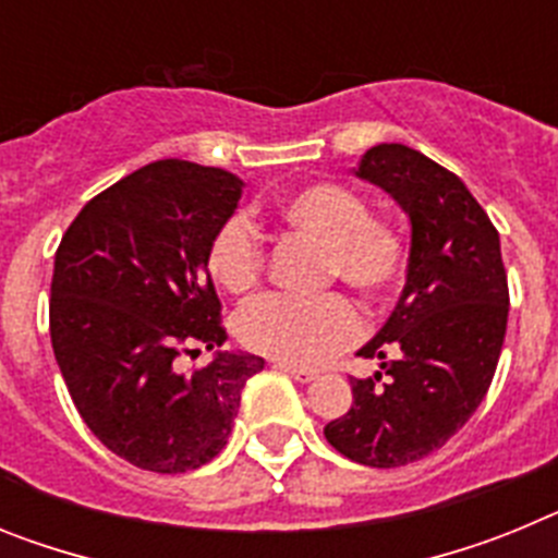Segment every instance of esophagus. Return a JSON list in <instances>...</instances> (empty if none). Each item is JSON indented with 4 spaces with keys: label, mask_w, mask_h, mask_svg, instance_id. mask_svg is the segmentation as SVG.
Listing matches in <instances>:
<instances>
[{
    "label": "esophagus",
    "mask_w": 558,
    "mask_h": 558,
    "mask_svg": "<svg viewBox=\"0 0 558 558\" xmlns=\"http://www.w3.org/2000/svg\"><path fill=\"white\" fill-rule=\"evenodd\" d=\"M276 366L282 368L284 374H290V377H293V379H299V383H310V379H315V377H318V374H315V372H310V368L293 366V363H284V360H282V363H276Z\"/></svg>",
    "instance_id": "obj_1"
}]
</instances>
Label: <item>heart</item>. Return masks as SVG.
Wrapping results in <instances>:
<instances>
[{"label": "heart", "mask_w": 558, "mask_h": 558, "mask_svg": "<svg viewBox=\"0 0 558 558\" xmlns=\"http://www.w3.org/2000/svg\"><path fill=\"white\" fill-rule=\"evenodd\" d=\"M276 215L290 229L324 245V279H343L363 299L391 302L411 265L405 231L391 218L372 215L360 192L332 181H315L284 195ZM206 270L223 290L240 293L263 276L265 240L245 211H231L211 231ZM357 307L343 293H263L236 315L245 347L293 363L318 366L360 338Z\"/></svg>", "instance_id": "heart-1"}]
</instances>
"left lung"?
I'll return each mask as SVG.
<instances>
[{
  "label": "left lung",
  "mask_w": 558,
  "mask_h": 558,
  "mask_svg": "<svg viewBox=\"0 0 558 558\" xmlns=\"http://www.w3.org/2000/svg\"><path fill=\"white\" fill-rule=\"evenodd\" d=\"M357 175L408 211L411 265L391 318L357 352L383 360V372L352 377V408L324 436L340 456L391 470L445 447L483 402L506 338L509 279L500 234L456 172L408 145H377Z\"/></svg>",
  "instance_id": "obj_1"
}]
</instances>
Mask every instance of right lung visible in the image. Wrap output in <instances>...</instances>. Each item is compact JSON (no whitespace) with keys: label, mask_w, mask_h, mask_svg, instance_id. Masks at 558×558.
I'll return each mask as SVG.
<instances>
[{"label":"right lung","mask_w":558,"mask_h":558,"mask_svg":"<svg viewBox=\"0 0 558 558\" xmlns=\"http://www.w3.org/2000/svg\"><path fill=\"white\" fill-rule=\"evenodd\" d=\"M243 181L220 167L161 159L88 201L56 251L49 335L69 397L113 456L159 475L198 470L229 441L245 379L265 360L223 347L206 270L211 231Z\"/></svg>","instance_id":"right-lung-1"}]
</instances>
